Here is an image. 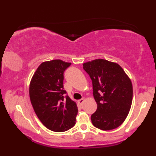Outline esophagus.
<instances>
[{"mask_svg":"<svg viewBox=\"0 0 156 156\" xmlns=\"http://www.w3.org/2000/svg\"><path fill=\"white\" fill-rule=\"evenodd\" d=\"M84 101H85V99H84V98H81V99L78 100V103H79L80 105H82V104H83V103H84Z\"/></svg>","mask_w":156,"mask_h":156,"instance_id":"34e87169","label":"esophagus"}]
</instances>
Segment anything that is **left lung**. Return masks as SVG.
Listing matches in <instances>:
<instances>
[{
	"label": "left lung",
	"instance_id": "1",
	"mask_svg": "<svg viewBox=\"0 0 156 156\" xmlns=\"http://www.w3.org/2000/svg\"><path fill=\"white\" fill-rule=\"evenodd\" d=\"M92 81L98 108L91 116L93 125L103 130L117 128L126 119L133 99L130 78L119 64L95 59L83 64Z\"/></svg>",
	"mask_w": 156,
	"mask_h": 156
}]
</instances>
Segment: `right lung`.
Masks as SVG:
<instances>
[{
	"instance_id": "add662e5",
	"label": "right lung",
	"mask_w": 156,
	"mask_h": 156,
	"mask_svg": "<svg viewBox=\"0 0 156 156\" xmlns=\"http://www.w3.org/2000/svg\"><path fill=\"white\" fill-rule=\"evenodd\" d=\"M71 63L55 59L44 62L32 77L29 95L32 106L46 128L64 132L76 124L78 114L76 103L66 95L64 73Z\"/></svg>"
}]
</instances>
